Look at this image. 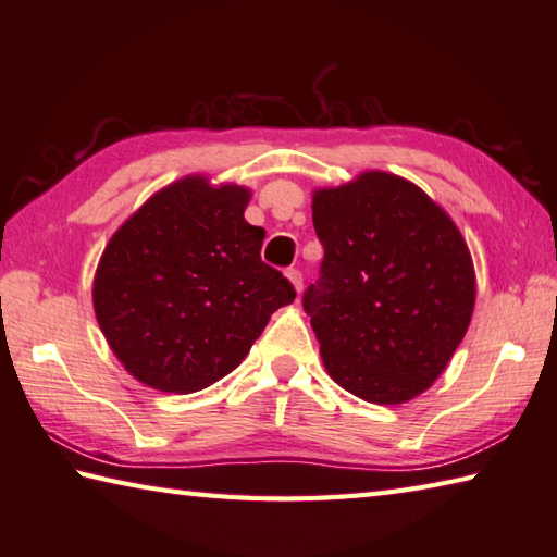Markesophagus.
I'll return each instance as SVG.
<instances>
[{
	"label": "esophagus",
	"instance_id": "1",
	"mask_svg": "<svg viewBox=\"0 0 557 557\" xmlns=\"http://www.w3.org/2000/svg\"><path fill=\"white\" fill-rule=\"evenodd\" d=\"M287 277H289L292 285H295V289L301 292V285H305V277H301V272L297 268H289L287 270Z\"/></svg>",
	"mask_w": 557,
	"mask_h": 557
}]
</instances>
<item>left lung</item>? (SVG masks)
<instances>
[{
    "instance_id": "obj_1",
    "label": "left lung",
    "mask_w": 557,
    "mask_h": 557,
    "mask_svg": "<svg viewBox=\"0 0 557 557\" xmlns=\"http://www.w3.org/2000/svg\"><path fill=\"white\" fill-rule=\"evenodd\" d=\"M323 246L301 307L329 375L372 404L429 389L460 346L474 307V270L458 226L417 185L362 173L313 195Z\"/></svg>"
}]
</instances>
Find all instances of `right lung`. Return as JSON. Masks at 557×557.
<instances>
[{
	"label": "right lung",
	"mask_w": 557,
	"mask_h": 557,
	"mask_svg": "<svg viewBox=\"0 0 557 557\" xmlns=\"http://www.w3.org/2000/svg\"><path fill=\"white\" fill-rule=\"evenodd\" d=\"M250 191L185 177L150 197L107 244L95 313L111 350L148 387L189 394L240 366L270 313L297 297L262 262Z\"/></svg>",
	"instance_id": "obj_1"
}]
</instances>
